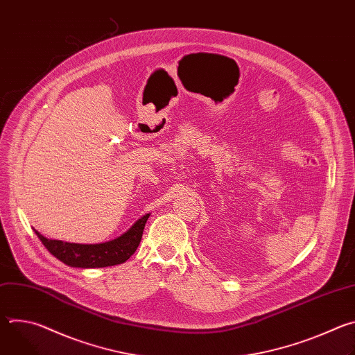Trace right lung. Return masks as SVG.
<instances>
[{
	"instance_id": "obj_1",
	"label": "right lung",
	"mask_w": 355,
	"mask_h": 355,
	"mask_svg": "<svg viewBox=\"0 0 355 355\" xmlns=\"http://www.w3.org/2000/svg\"><path fill=\"white\" fill-rule=\"evenodd\" d=\"M150 215L139 219L121 237L101 244H77L62 240H50L36 232L43 245L62 263L78 268H101L122 264L130 259L140 244L144 225Z\"/></svg>"
}]
</instances>
